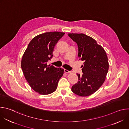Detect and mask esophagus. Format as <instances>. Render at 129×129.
<instances>
[{
    "label": "esophagus",
    "instance_id": "esophagus-1",
    "mask_svg": "<svg viewBox=\"0 0 129 129\" xmlns=\"http://www.w3.org/2000/svg\"><path fill=\"white\" fill-rule=\"evenodd\" d=\"M64 72L67 73H71V71H70L67 70H66V69H64Z\"/></svg>",
    "mask_w": 129,
    "mask_h": 129
}]
</instances>
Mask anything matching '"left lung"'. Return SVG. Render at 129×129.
Wrapping results in <instances>:
<instances>
[{"label": "left lung", "instance_id": "left-lung-1", "mask_svg": "<svg viewBox=\"0 0 129 129\" xmlns=\"http://www.w3.org/2000/svg\"><path fill=\"white\" fill-rule=\"evenodd\" d=\"M78 45V56L84 61L83 74L77 73L79 81L72 86L73 93L80 96L94 93L104 83L109 69L108 57L102 46L92 38L84 34H68Z\"/></svg>", "mask_w": 129, "mask_h": 129}]
</instances>
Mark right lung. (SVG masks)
I'll list each match as a JSON object with an SVG mask.
<instances>
[{"instance_id":"obj_1","label":"right lung","mask_w":129,"mask_h":129,"mask_svg":"<svg viewBox=\"0 0 129 129\" xmlns=\"http://www.w3.org/2000/svg\"><path fill=\"white\" fill-rule=\"evenodd\" d=\"M64 33L47 32L36 36L29 42L21 60V68L31 88L40 94L56 90L64 69L47 65L53 57L55 45Z\"/></svg>"}]
</instances>
